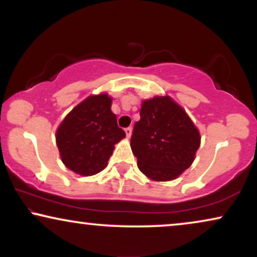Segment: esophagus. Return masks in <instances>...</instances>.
Instances as JSON below:
<instances>
[{"instance_id": "1", "label": "esophagus", "mask_w": 257, "mask_h": 257, "mask_svg": "<svg viewBox=\"0 0 257 257\" xmlns=\"http://www.w3.org/2000/svg\"><path fill=\"white\" fill-rule=\"evenodd\" d=\"M125 133H126V137L130 138V137H131V135H132V127H126Z\"/></svg>"}]
</instances>
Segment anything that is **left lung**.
Masks as SVG:
<instances>
[{"mask_svg":"<svg viewBox=\"0 0 257 257\" xmlns=\"http://www.w3.org/2000/svg\"><path fill=\"white\" fill-rule=\"evenodd\" d=\"M200 133L184 108L168 96L144 100L131 149L139 170L156 181L177 179L191 166Z\"/></svg>","mask_w":257,"mask_h":257,"instance_id":"1","label":"left lung"}]
</instances>
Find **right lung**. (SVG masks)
Returning a JSON list of instances; mask_svg holds the SVG:
<instances>
[{
  "label": "right lung",
  "mask_w": 257,
  "mask_h": 257,
  "mask_svg": "<svg viewBox=\"0 0 257 257\" xmlns=\"http://www.w3.org/2000/svg\"><path fill=\"white\" fill-rule=\"evenodd\" d=\"M106 93L87 97L64 118L56 132L63 164L77 174L93 175L106 167L114 145L125 138Z\"/></svg>",
  "instance_id": "1"
}]
</instances>
